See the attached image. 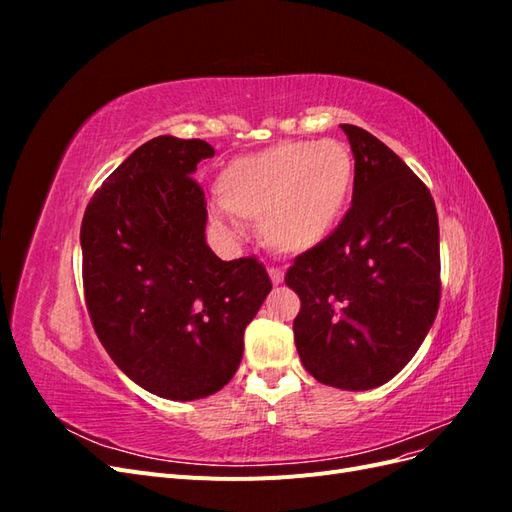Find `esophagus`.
<instances>
[{"mask_svg":"<svg viewBox=\"0 0 512 512\" xmlns=\"http://www.w3.org/2000/svg\"><path fill=\"white\" fill-rule=\"evenodd\" d=\"M269 277H271V282H273L275 286H280V284L284 282V271H282L280 267H271V269H269Z\"/></svg>","mask_w":512,"mask_h":512,"instance_id":"1","label":"esophagus"}]
</instances>
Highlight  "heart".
Segmentation results:
<instances>
[{
    "label": "heart",
    "mask_w": 512,
    "mask_h": 512,
    "mask_svg": "<svg viewBox=\"0 0 512 512\" xmlns=\"http://www.w3.org/2000/svg\"><path fill=\"white\" fill-rule=\"evenodd\" d=\"M354 185V160L339 141H286L230 160L215 179L220 207L260 222L277 252H307L342 222Z\"/></svg>",
    "instance_id": "1"
}]
</instances>
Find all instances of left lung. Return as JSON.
Instances as JSON below:
<instances>
[{
  "label": "left lung",
  "mask_w": 512,
  "mask_h": 512,
  "mask_svg": "<svg viewBox=\"0 0 512 512\" xmlns=\"http://www.w3.org/2000/svg\"><path fill=\"white\" fill-rule=\"evenodd\" d=\"M354 153L352 207L286 286L303 367L318 382L367 391L421 348L440 307V226L427 185L374 134L342 123Z\"/></svg>",
  "instance_id": "left-lung-1"
}]
</instances>
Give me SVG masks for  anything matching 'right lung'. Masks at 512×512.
<instances>
[{
	"label": "right lung",
	"mask_w": 512,
	"mask_h": 512,
	"mask_svg": "<svg viewBox=\"0 0 512 512\" xmlns=\"http://www.w3.org/2000/svg\"><path fill=\"white\" fill-rule=\"evenodd\" d=\"M213 153L200 138H151L106 177L81 224L98 339L123 374L175 401L230 382L245 327L271 292L262 262H224L205 241L207 200L192 173Z\"/></svg>",
	"instance_id": "right-lung-1"
}]
</instances>
